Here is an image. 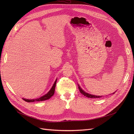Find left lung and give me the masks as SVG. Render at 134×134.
Returning a JSON list of instances; mask_svg holds the SVG:
<instances>
[{"instance_id": "1", "label": "left lung", "mask_w": 134, "mask_h": 134, "mask_svg": "<svg viewBox=\"0 0 134 134\" xmlns=\"http://www.w3.org/2000/svg\"><path fill=\"white\" fill-rule=\"evenodd\" d=\"M78 85V88H79V90L80 91V92L81 94H82L83 96H85L86 97H87V98H100V97H102V96H95V95H92V94H89L88 93H86L85 92V91H84L83 90H82L81 89V88L80 87V86L79 85ZM114 93H113V94H114Z\"/></svg>"}]
</instances>
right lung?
<instances>
[{"label": "right lung", "mask_w": 134, "mask_h": 134, "mask_svg": "<svg viewBox=\"0 0 134 134\" xmlns=\"http://www.w3.org/2000/svg\"><path fill=\"white\" fill-rule=\"evenodd\" d=\"M56 81L57 80H56L53 86H52V88L51 89V90L49 91V92L45 95H44L43 96H42L39 98H37V99H24V98H23V99L24 100H25V102H40V101H43V100H46L47 99H49V98H51L54 94L55 92V86H56Z\"/></svg>", "instance_id": "obj_1"}]
</instances>
